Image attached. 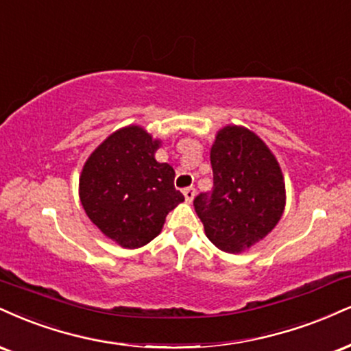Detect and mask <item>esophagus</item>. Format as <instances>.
Returning a JSON list of instances; mask_svg holds the SVG:
<instances>
[{"mask_svg": "<svg viewBox=\"0 0 351 351\" xmlns=\"http://www.w3.org/2000/svg\"><path fill=\"white\" fill-rule=\"evenodd\" d=\"M194 193H196V191H194V188H191V186L183 189L184 199H186V202H191L194 199Z\"/></svg>", "mask_w": 351, "mask_h": 351, "instance_id": "1", "label": "esophagus"}]
</instances>
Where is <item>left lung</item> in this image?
I'll return each mask as SVG.
<instances>
[{"label": "left lung", "instance_id": "left-lung-1", "mask_svg": "<svg viewBox=\"0 0 351 351\" xmlns=\"http://www.w3.org/2000/svg\"><path fill=\"white\" fill-rule=\"evenodd\" d=\"M213 191L194 197L206 235L219 250L240 253L274 229L286 204L285 178L256 134L226 125L210 149Z\"/></svg>", "mask_w": 351, "mask_h": 351}]
</instances>
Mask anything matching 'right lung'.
Wrapping results in <instances>:
<instances>
[{
  "instance_id": "obj_1",
  "label": "right lung",
  "mask_w": 351,
  "mask_h": 351,
  "mask_svg": "<svg viewBox=\"0 0 351 351\" xmlns=\"http://www.w3.org/2000/svg\"><path fill=\"white\" fill-rule=\"evenodd\" d=\"M160 141L138 125L116 130L90 155L80 176L86 216L106 237L138 248L162 230L184 196L175 189L171 165L158 163Z\"/></svg>"
}]
</instances>
